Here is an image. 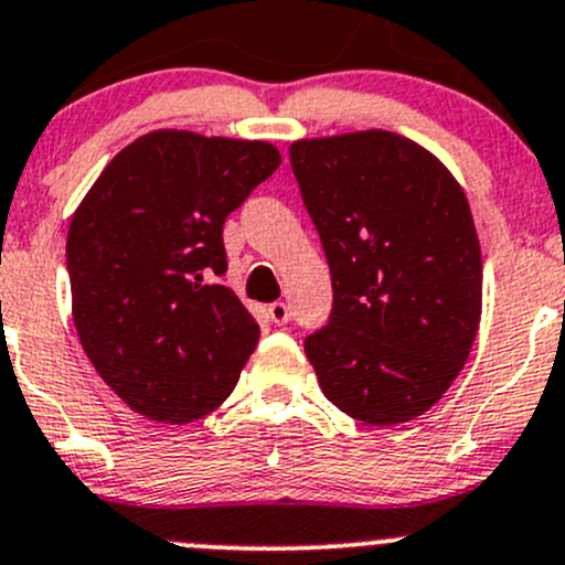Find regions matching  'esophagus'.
<instances>
[{"mask_svg":"<svg viewBox=\"0 0 565 565\" xmlns=\"http://www.w3.org/2000/svg\"><path fill=\"white\" fill-rule=\"evenodd\" d=\"M267 319H270L273 324H287L289 322V306L287 303H270L267 306Z\"/></svg>","mask_w":565,"mask_h":565,"instance_id":"34e87169","label":"esophagus"}]
</instances>
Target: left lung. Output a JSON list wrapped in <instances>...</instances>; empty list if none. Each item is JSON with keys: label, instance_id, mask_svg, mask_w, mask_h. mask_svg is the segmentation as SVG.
Returning <instances> with one entry per match:
<instances>
[{"label": "left lung", "instance_id": "1", "mask_svg": "<svg viewBox=\"0 0 565 565\" xmlns=\"http://www.w3.org/2000/svg\"><path fill=\"white\" fill-rule=\"evenodd\" d=\"M289 163L333 284L328 324L303 341L319 388L363 424L418 418L451 388L481 319L465 191L391 130L295 141Z\"/></svg>", "mask_w": 565, "mask_h": 565}]
</instances>
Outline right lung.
Listing matches in <instances>:
<instances>
[{
  "mask_svg": "<svg viewBox=\"0 0 565 565\" xmlns=\"http://www.w3.org/2000/svg\"><path fill=\"white\" fill-rule=\"evenodd\" d=\"M278 163L267 141L156 130L125 147L73 213L78 339L145 418L188 424L237 385L259 324L221 284L224 221Z\"/></svg>",
  "mask_w": 565,
  "mask_h": 565,
  "instance_id": "add662e5",
  "label": "right lung"
}]
</instances>
